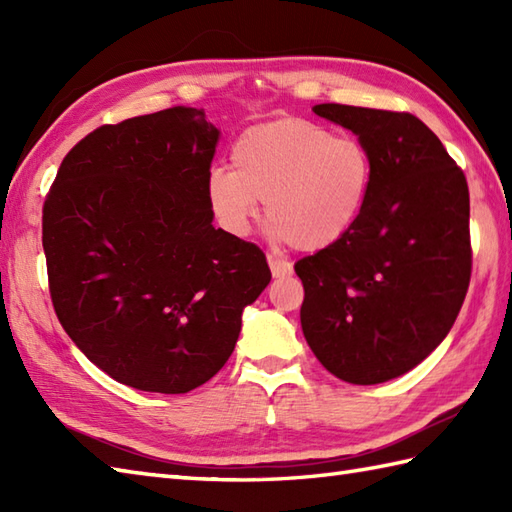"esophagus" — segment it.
<instances>
[{"label": "esophagus", "mask_w": 512, "mask_h": 512, "mask_svg": "<svg viewBox=\"0 0 512 512\" xmlns=\"http://www.w3.org/2000/svg\"><path fill=\"white\" fill-rule=\"evenodd\" d=\"M268 266H270V273H273L275 279H284V277L292 275V266L275 255H268Z\"/></svg>", "instance_id": "obj_1"}]
</instances>
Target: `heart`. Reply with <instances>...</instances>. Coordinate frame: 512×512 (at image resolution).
I'll use <instances>...</instances> for the list:
<instances>
[{
  "label": "heart",
  "instance_id": "obj_1",
  "mask_svg": "<svg viewBox=\"0 0 512 512\" xmlns=\"http://www.w3.org/2000/svg\"><path fill=\"white\" fill-rule=\"evenodd\" d=\"M233 169L215 167L206 198L228 233L246 235L266 200L279 239L319 253L352 231L372 187V156L354 136H332L306 118L248 127L231 149Z\"/></svg>",
  "mask_w": 512,
  "mask_h": 512
}]
</instances>
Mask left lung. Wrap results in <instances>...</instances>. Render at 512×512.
I'll list each match as a JSON object with an SVG mask.
<instances>
[{"mask_svg": "<svg viewBox=\"0 0 512 512\" xmlns=\"http://www.w3.org/2000/svg\"><path fill=\"white\" fill-rule=\"evenodd\" d=\"M372 156V187L339 244L299 259L301 328L336 378L376 385L409 372L453 328L471 281L469 184L409 112L323 103Z\"/></svg>", "mask_w": 512, "mask_h": 512, "instance_id": "1", "label": "left lung"}]
</instances>
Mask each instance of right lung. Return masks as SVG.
Wrapping results in <instances>:
<instances>
[{"label": "right lung", "instance_id": "add662e5", "mask_svg": "<svg viewBox=\"0 0 512 512\" xmlns=\"http://www.w3.org/2000/svg\"><path fill=\"white\" fill-rule=\"evenodd\" d=\"M217 138L195 107L103 125L68 151L43 202L63 330L140 391L187 394L213 378L270 281L262 248L211 224Z\"/></svg>", "mask_w": 512, "mask_h": 512}]
</instances>
